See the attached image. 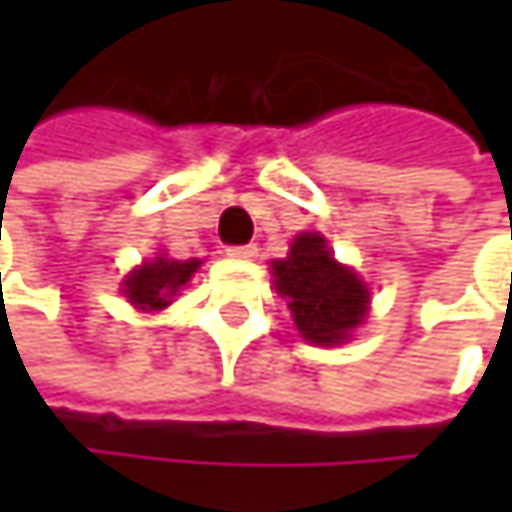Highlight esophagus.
I'll return each instance as SVG.
<instances>
[{"instance_id": "34e87169", "label": "esophagus", "mask_w": 512, "mask_h": 512, "mask_svg": "<svg viewBox=\"0 0 512 512\" xmlns=\"http://www.w3.org/2000/svg\"><path fill=\"white\" fill-rule=\"evenodd\" d=\"M228 255L240 257V260H252V257L257 255V246H252V243H249V246H231Z\"/></svg>"}]
</instances>
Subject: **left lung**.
<instances>
[{
    "label": "left lung",
    "mask_w": 512,
    "mask_h": 512,
    "mask_svg": "<svg viewBox=\"0 0 512 512\" xmlns=\"http://www.w3.org/2000/svg\"><path fill=\"white\" fill-rule=\"evenodd\" d=\"M272 278L299 335L311 344H344L364 323L370 290L350 266L335 260L323 234H299L290 243V255L272 260Z\"/></svg>",
    "instance_id": "1"
}]
</instances>
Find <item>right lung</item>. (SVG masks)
I'll return each mask as SVG.
<instances>
[{
	"label": "right lung",
	"instance_id": "add662e5",
	"mask_svg": "<svg viewBox=\"0 0 512 512\" xmlns=\"http://www.w3.org/2000/svg\"><path fill=\"white\" fill-rule=\"evenodd\" d=\"M198 266H201L198 257L174 260L168 255H156L154 260H145L124 278V296L139 311H162L189 284V278L198 272Z\"/></svg>",
	"mask_w": 512,
	"mask_h": 512
}]
</instances>
